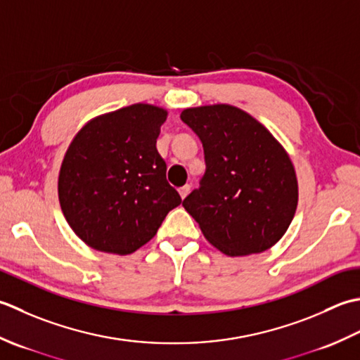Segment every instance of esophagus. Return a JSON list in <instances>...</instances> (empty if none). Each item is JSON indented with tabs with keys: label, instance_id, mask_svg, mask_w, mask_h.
I'll list each match as a JSON object with an SVG mask.
<instances>
[{
	"label": "esophagus",
	"instance_id": "34e87169",
	"mask_svg": "<svg viewBox=\"0 0 360 360\" xmlns=\"http://www.w3.org/2000/svg\"><path fill=\"white\" fill-rule=\"evenodd\" d=\"M189 191H191V185H185V186H181V188L179 189L181 199H185V197L189 194Z\"/></svg>",
	"mask_w": 360,
	"mask_h": 360
}]
</instances>
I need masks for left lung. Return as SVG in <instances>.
<instances>
[{
    "label": "left lung",
    "mask_w": 360,
    "mask_h": 360,
    "mask_svg": "<svg viewBox=\"0 0 360 360\" xmlns=\"http://www.w3.org/2000/svg\"><path fill=\"white\" fill-rule=\"evenodd\" d=\"M180 118L203 146L207 169L200 186L183 200L203 236L229 256L275 245L298 202L295 169L283 146L233 105L186 108Z\"/></svg>",
    "instance_id": "8db88e82"
}]
</instances>
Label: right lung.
Segmentation results:
<instances>
[{
	"instance_id": "add662e5",
	"label": "right lung",
	"mask_w": 360,
	"mask_h": 360,
	"mask_svg": "<svg viewBox=\"0 0 360 360\" xmlns=\"http://www.w3.org/2000/svg\"><path fill=\"white\" fill-rule=\"evenodd\" d=\"M166 116L149 104L116 110L88 122L65 153L58 200L72 231L94 250L134 253L181 203L157 150Z\"/></svg>"
}]
</instances>
